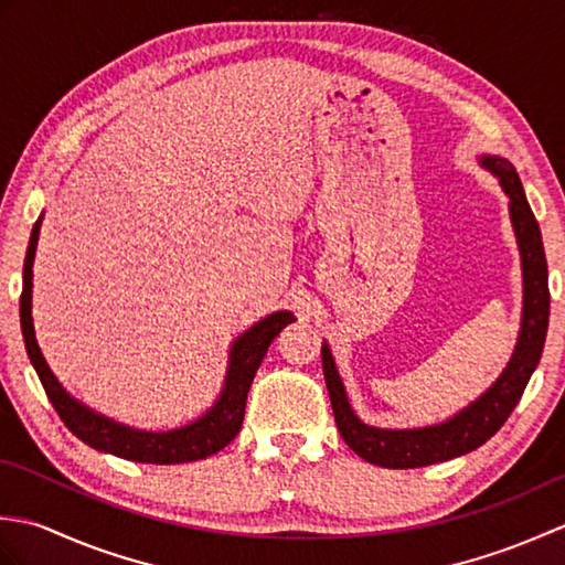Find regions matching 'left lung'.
<instances>
[{
    "mask_svg": "<svg viewBox=\"0 0 565 565\" xmlns=\"http://www.w3.org/2000/svg\"><path fill=\"white\" fill-rule=\"evenodd\" d=\"M481 164L500 179V186L510 199V218L522 255L524 298L518 344H514L512 359L493 386L481 398H476L463 411L449 417L447 423L417 429H381L364 425L354 415L350 401H347L338 366H334V359L330 354V347L322 342V374H326L334 423H338L347 447L369 463L383 468H417L449 461L454 456L478 449L505 425L514 405L520 403L539 359H542L551 303L542 231H539V223L530 203H526L518 170L508 160L493 158V154H483Z\"/></svg>",
    "mask_w": 565,
    "mask_h": 565,
    "instance_id": "left-lung-1",
    "label": "left lung"
}]
</instances>
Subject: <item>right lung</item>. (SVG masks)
<instances>
[{"label": "right lung", "instance_id": "add662e5", "mask_svg": "<svg viewBox=\"0 0 565 565\" xmlns=\"http://www.w3.org/2000/svg\"><path fill=\"white\" fill-rule=\"evenodd\" d=\"M41 221L43 215L33 225L26 259H23V286H21L19 316H21V334H23V344H26V354L31 359L35 374H39L43 383L47 401L53 403L55 413L60 415V419H63L65 427L84 444H89L92 449H99V451L121 456V459H128V461H140V463L199 461L227 447V444L235 439L239 427H243L245 403H247L252 379H255L262 359L267 354L276 334L281 332V328H286L289 322L296 320L294 313H289V310H276V313L262 318L247 332L239 334L231 347V354H227L223 391L218 395V401L213 403L211 411H206V415H201L199 419H194V423H189L179 429H170V431H146V429L126 427L121 423H116V419L94 413L92 407L72 398V395L63 388V383L55 379L51 366L45 364L41 347L35 342L33 318H31V289H33V257H35V245H39Z\"/></svg>", "mask_w": 565, "mask_h": 565}]
</instances>
